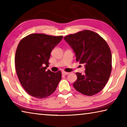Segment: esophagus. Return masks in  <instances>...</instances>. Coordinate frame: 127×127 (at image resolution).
I'll return each mask as SVG.
<instances>
[{
	"label": "esophagus",
	"instance_id": "obj_1",
	"mask_svg": "<svg viewBox=\"0 0 127 127\" xmlns=\"http://www.w3.org/2000/svg\"><path fill=\"white\" fill-rule=\"evenodd\" d=\"M68 74H69L68 72H64V71L62 72V74H63V75H67Z\"/></svg>",
	"mask_w": 127,
	"mask_h": 127
}]
</instances>
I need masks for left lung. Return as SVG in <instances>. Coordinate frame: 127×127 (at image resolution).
I'll return each instance as SVG.
<instances>
[{
  "mask_svg": "<svg viewBox=\"0 0 127 127\" xmlns=\"http://www.w3.org/2000/svg\"><path fill=\"white\" fill-rule=\"evenodd\" d=\"M76 53V61L85 66V73L77 72L73 87L86 96H93L104 89L112 69L110 49L101 36L90 30H83L64 37Z\"/></svg>",
  "mask_w": 127,
  "mask_h": 127,
  "instance_id": "left-lung-1",
  "label": "left lung"
}]
</instances>
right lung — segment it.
<instances>
[{
	"label": "right lung",
	"mask_w": 127,
	"mask_h": 127,
	"mask_svg": "<svg viewBox=\"0 0 127 127\" xmlns=\"http://www.w3.org/2000/svg\"><path fill=\"white\" fill-rule=\"evenodd\" d=\"M63 36L44 33L27 35L19 42L15 55V67L20 83L33 97L44 98L55 91L62 79V72L46 70L54 48Z\"/></svg>",
	"instance_id": "1"
}]
</instances>
